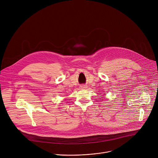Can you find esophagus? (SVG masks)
Segmentation results:
<instances>
[{
  "label": "esophagus",
  "mask_w": 158,
  "mask_h": 158,
  "mask_svg": "<svg viewBox=\"0 0 158 158\" xmlns=\"http://www.w3.org/2000/svg\"><path fill=\"white\" fill-rule=\"evenodd\" d=\"M86 87H87L86 85H81V88H86Z\"/></svg>",
  "instance_id": "esophagus-1"
}]
</instances>
